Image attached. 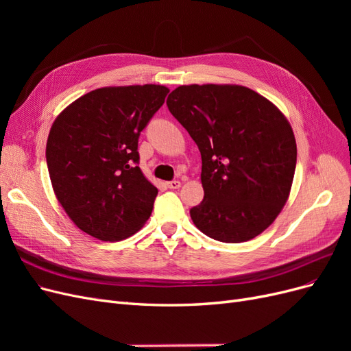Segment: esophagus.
Here are the masks:
<instances>
[{"instance_id":"obj_1","label":"esophagus","mask_w":351,"mask_h":351,"mask_svg":"<svg viewBox=\"0 0 351 351\" xmlns=\"http://www.w3.org/2000/svg\"><path fill=\"white\" fill-rule=\"evenodd\" d=\"M180 186H182V183H180L178 180H173V182H168V183H167V187H168V189H173V190H174V189H178Z\"/></svg>"}]
</instances>
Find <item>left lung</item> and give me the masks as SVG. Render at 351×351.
<instances>
[{"mask_svg": "<svg viewBox=\"0 0 351 351\" xmlns=\"http://www.w3.org/2000/svg\"><path fill=\"white\" fill-rule=\"evenodd\" d=\"M167 107L202 156L204 200L190 209L195 226L222 243L267 230L290 195L297 146L281 111L249 88L190 84Z\"/></svg>", "mask_w": 351, "mask_h": 351, "instance_id": "left-lung-1", "label": "left lung"}]
</instances>
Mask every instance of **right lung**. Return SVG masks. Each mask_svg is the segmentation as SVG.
<instances>
[{
	"instance_id": "1",
	"label": "right lung",
	"mask_w": 351,
	"mask_h": 351,
	"mask_svg": "<svg viewBox=\"0 0 351 351\" xmlns=\"http://www.w3.org/2000/svg\"><path fill=\"white\" fill-rule=\"evenodd\" d=\"M168 92L159 84L97 89L52 124L51 183L67 215L89 236L119 241L151 217L158 189L141 171L137 143Z\"/></svg>"
}]
</instances>
